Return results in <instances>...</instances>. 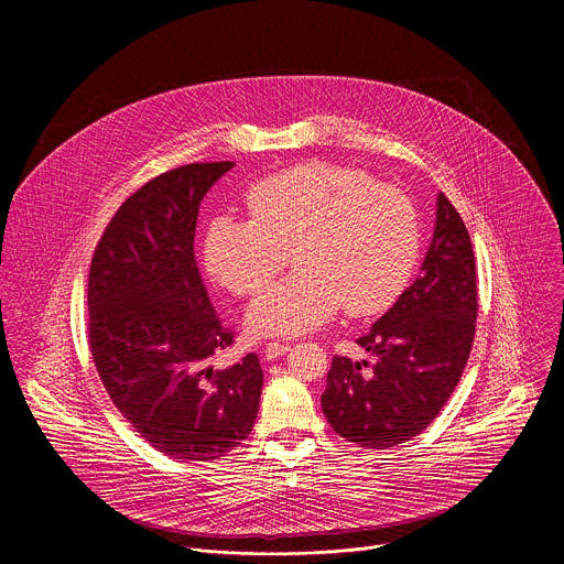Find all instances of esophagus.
<instances>
[{
  "label": "esophagus",
  "instance_id": "34e87169",
  "mask_svg": "<svg viewBox=\"0 0 564 564\" xmlns=\"http://www.w3.org/2000/svg\"><path fill=\"white\" fill-rule=\"evenodd\" d=\"M288 350H290V346H288V344L270 341V344L265 346V359H268V361H272V359H279V357H283Z\"/></svg>",
  "mask_w": 564,
  "mask_h": 564
}]
</instances>
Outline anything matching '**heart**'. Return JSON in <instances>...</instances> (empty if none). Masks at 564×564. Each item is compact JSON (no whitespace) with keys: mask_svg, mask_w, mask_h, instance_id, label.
<instances>
[{"mask_svg":"<svg viewBox=\"0 0 564 564\" xmlns=\"http://www.w3.org/2000/svg\"><path fill=\"white\" fill-rule=\"evenodd\" d=\"M250 220L218 216L205 234L209 274L238 296H254L293 252L297 272L261 294L248 326L301 335L341 307L350 316L388 310L406 290L420 257V214L392 185L361 170L301 163L254 183Z\"/></svg>","mask_w":564,"mask_h":564,"instance_id":"1","label":"heart"}]
</instances>
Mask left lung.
<instances>
[{"label":"left lung","mask_w":564,"mask_h":564,"mask_svg":"<svg viewBox=\"0 0 564 564\" xmlns=\"http://www.w3.org/2000/svg\"><path fill=\"white\" fill-rule=\"evenodd\" d=\"M477 318L468 229L440 192L420 276L357 339L372 361L335 357L321 406L333 431L364 448L420 435L444 409L468 361Z\"/></svg>","instance_id":"8db88e82"}]
</instances>
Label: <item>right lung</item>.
I'll return each mask as SVG.
<instances>
[{
    "mask_svg": "<svg viewBox=\"0 0 564 564\" xmlns=\"http://www.w3.org/2000/svg\"><path fill=\"white\" fill-rule=\"evenodd\" d=\"M234 163L160 174L109 220L89 270V348L122 417L155 451L209 462L243 444L259 413L254 352L214 370L234 344L203 285L194 236L198 205Z\"/></svg>",
    "mask_w": 564,
    "mask_h": 564,
    "instance_id": "right-lung-1",
    "label": "right lung"
}]
</instances>
